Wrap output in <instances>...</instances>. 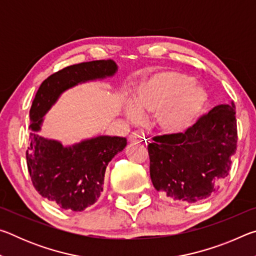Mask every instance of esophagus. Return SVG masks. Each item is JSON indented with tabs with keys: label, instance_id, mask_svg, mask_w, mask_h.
Returning <instances> with one entry per match:
<instances>
[{
	"label": "esophagus",
	"instance_id": "1",
	"mask_svg": "<svg viewBox=\"0 0 256 256\" xmlns=\"http://www.w3.org/2000/svg\"><path fill=\"white\" fill-rule=\"evenodd\" d=\"M130 142L131 144H144V142H146V138L144 133L136 131L130 136Z\"/></svg>",
	"mask_w": 256,
	"mask_h": 256
}]
</instances>
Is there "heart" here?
I'll list each match as a JSON object with an SVG mask.
<instances>
[{"label":"heart","mask_w":256,"mask_h":256,"mask_svg":"<svg viewBox=\"0 0 256 256\" xmlns=\"http://www.w3.org/2000/svg\"><path fill=\"white\" fill-rule=\"evenodd\" d=\"M208 105V94L194 84V78L183 72L156 73L138 86L134 105L130 104L128 114L132 118L141 112L156 114L154 123L160 132L175 136L185 132L196 122Z\"/></svg>","instance_id":"1"}]
</instances>
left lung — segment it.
Wrapping results in <instances>:
<instances>
[{
    "instance_id": "8db88e82",
    "label": "left lung",
    "mask_w": 256,
    "mask_h": 256,
    "mask_svg": "<svg viewBox=\"0 0 256 256\" xmlns=\"http://www.w3.org/2000/svg\"><path fill=\"white\" fill-rule=\"evenodd\" d=\"M236 107L218 105L185 133L154 136L148 146L154 188L182 202L209 198L230 170L236 152Z\"/></svg>"
}]
</instances>
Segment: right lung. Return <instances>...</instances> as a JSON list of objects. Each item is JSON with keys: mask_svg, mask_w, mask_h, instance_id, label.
<instances>
[{"mask_svg": "<svg viewBox=\"0 0 256 256\" xmlns=\"http://www.w3.org/2000/svg\"><path fill=\"white\" fill-rule=\"evenodd\" d=\"M118 72L112 60H92L64 68L42 82L30 108V144L27 164L38 193L60 208L82 211L102 192L108 162L126 146V138L99 136L63 146L38 134L44 116L68 89L88 81L104 80Z\"/></svg>", "mask_w": 256, "mask_h": 256, "instance_id": "add662e5", "label": "right lung"}]
</instances>
